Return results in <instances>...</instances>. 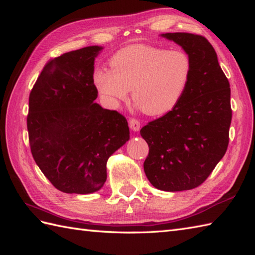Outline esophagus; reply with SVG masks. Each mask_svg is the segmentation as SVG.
Instances as JSON below:
<instances>
[{
  "label": "esophagus",
  "instance_id": "esophagus-1",
  "mask_svg": "<svg viewBox=\"0 0 255 255\" xmlns=\"http://www.w3.org/2000/svg\"><path fill=\"white\" fill-rule=\"evenodd\" d=\"M129 126H130L132 131H139L140 122L136 118H130L129 119Z\"/></svg>",
  "mask_w": 255,
  "mask_h": 255
}]
</instances>
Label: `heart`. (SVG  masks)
Returning <instances> with one entry per match:
<instances>
[{"mask_svg":"<svg viewBox=\"0 0 255 255\" xmlns=\"http://www.w3.org/2000/svg\"><path fill=\"white\" fill-rule=\"evenodd\" d=\"M112 69H97L93 81L112 106L132 100L141 112L158 116L172 111L183 97L192 75V61L184 51L152 45H131L111 59Z\"/></svg>","mask_w":255,"mask_h":255,"instance_id":"heart-1","label":"heart"}]
</instances>
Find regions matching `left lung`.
<instances>
[{
  "mask_svg": "<svg viewBox=\"0 0 255 255\" xmlns=\"http://www.w3.org/2000/svg\"><path fill=\"white\" fill-rule=\"evenodd\" d=\"M161 36L187 53L192 75L180 103L140 130L149 145L143 169L155 188L187 191L205 182L228 148L230 84L205 37L188 32Z\"/></svg>",
  "mask_w": 255,
  "mask_h": 255,
  "instance_id": "8db88e82",
  "label": "left lung"
}]
</instances>
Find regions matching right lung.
Listing matches in <instances>:
<instances>
[{
    "label": "right lung",
    "instance_id": "1",
    "mask_svg": "<svg viewBox=\"0 0 255 255\" xmlns=\"http://www.w3.org/2000/svg\"><path fill=\"white\" fill-rule=\"evenodd\" d=\"M103 47L70 51L46 63L29 94L31 154L59 191L91 194L106 182L110 156L129 140L127 119L94 101V60Z\"/></svg>",
    "mask_w": 255,
    "mask_h": 255
}]
</instances>
